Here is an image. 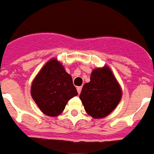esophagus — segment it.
<instances>
[{
    "label": "esophagus",
    "instance_id": "1",
    "mask_svg": "<svg viewBox=\"0 0 154 154\" xmlns=\"http://www.w3.org/2000/svg\"><path fill=\"white\" fill-rule=\"evenodd\" d=\"M81 90H82V87L81 86H79V87H77V91H78V94H80L81 92Z\"/></svg>",
    "mask_w": 154,
    "mask_h": 154
}]
</instances>
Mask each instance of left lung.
<instances>
[{
	"instance_id": "obj_1",
	"label": "left lung",
	"mask_w": 154,
	"mask_h": 154,
	"mask_svg": "<svg viewBox=\"0 0 154 154\" xmlns=\"http://www.w3.org/2000/svg\"><path fill=\"white\" fill-rule=\"evenodd\" d=\"M122 89L109 67L94 69L90 82L83 86L79 99L86 113L94 119H101L113 111L120 102Z\"/></svg>"
}]
</instances>
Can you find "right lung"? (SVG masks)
<instances>
[{
	"mask_svg": "<svg viewBox=\"0 0 154 154\" xmlns=\"http://www.w3.org/2000/svg\"><path fill=\"white\" fill-rule=\"evenodd\" d=\"M30 94L42 113L55 117L61 114L69 100L78 92L73 85L71 75L54 58L37 74L31 85Z\"/></svg>",
	"mask_w": 154,
	"mask_h": 154,
	"instance_id": "obj_1",
	"label": "right lung"
}]
</instances>
